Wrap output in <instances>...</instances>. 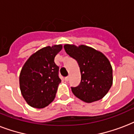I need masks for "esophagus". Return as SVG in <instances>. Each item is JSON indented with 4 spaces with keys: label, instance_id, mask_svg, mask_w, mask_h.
<instances>
[{
    "label": "esophagus",
    "instance_id": "esophagus-1",
    "mask_svg": "<svg viewBox=\"0 0 134 134\" xmlns=\"http://www.w3.org/2000/svg\"><path fill=\"white\" fill-rule=\"evenodd\" d=\"M69 76H67V77L65 78V81H69Z\"/></svg>",
    "mask_w": 134,
    "mask_h": 134
}]
</instances>
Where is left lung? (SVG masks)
<instances>
[{
    "mask_svg": "<svg viewBox=\"0 0 134 134\" xmlns=\"http://www.w3.org/2000/svg\"><path fill=\"white\" fill-rule=\"evenodd\" d=\"M65 52L77 61L81 80L71 87L74 95L87 103L98 101L106 95L113 84V69L108 58L94 48L81 45L65 44Z\"/></svg>",
    "mask_w": 134,
    "mask_h": 134,
    "instance_id": "left-lung-1",
    "label": "left lung"
}]
</instances>
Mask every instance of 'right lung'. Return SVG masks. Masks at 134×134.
I'll return each mask as SVG.
<instances>
[{
	"label": "right lung",
	"mask_w": 134,
	"mask_h": 134,
	"mask_svg": "<svg viewBox=\"0 0 134 134\" xmlns=\"http://www.w3.org/2000/svg\"><path fill=\"white\" fill-rule=\"evenodd\" d=\"M62 48V45L41 48L24 64L19 76L20 90L30 106L44 108L54 100L61 82L54 59Z\"/></svg>",
	"instance_id": "add662e5"
}]
</instances>
